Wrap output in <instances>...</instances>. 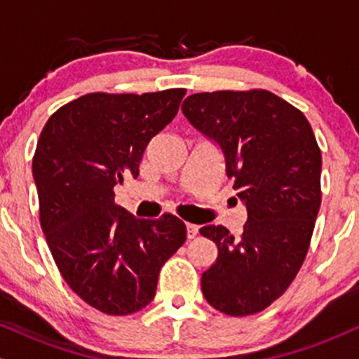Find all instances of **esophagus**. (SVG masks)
<instances>
[{
  "label": "esophagus",
  "instance_id": "obj_1",
  "mask_svg": "<svg viewBox=\"0 0 359 359\" xmlns=\"http://www.w3.org/2000/svg\"><path fill=\"white\" fill-rule=\"evenodd\" d=\"M197 233H199V226L191 224V222H187V238H189V240H192V238H196Z\"/></svg>",
  "mask_w": 359,
  "mask_h": 359
}]
</instances>
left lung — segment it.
<instances>
[{
    "instance_id": "8db88e82",
    "label": "left lung",
    "mask_w": 359,
    "mask_h": 359,
    "mask_svg": "<svg viewBox=\"0 0 359 359\" xmlns=\"http://www.w3.org/2000/svg\"><path fill=\"white\" fill-rule=\"evenodd\" d=\"M182 111L219 143L248 211L240 238L221 224L199 229L217 245L203 294L222 314H257L287 290L306 259L323 199L320 148L302 111L265 89L197 93Z\"/></svg>"
}]
</instances>
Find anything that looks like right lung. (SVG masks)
Returning <instances> with one entry per match:
<instances>
[{"instance_id":"right-lung-1","label":"right lung","mask_w":359,"mask_h":359,"mask_svg":"<svg viewBox=\"0 0 359 359\" xmlns=\"http://www.w3.org/2000/svg\"><path fill=\"white\" fill-rule=\"evenodd\" d=\"M185 93L84 94L57 109L36 142L32 170L48 250L72 292L104 314L147 307L160 269L187 238L174 214L140 219L114 203V185L137 179Z\"/></svg>"}]
</instances>
